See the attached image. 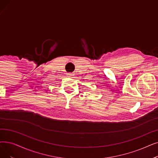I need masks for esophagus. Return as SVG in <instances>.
Listing matches in <instances>:
<instances>
[{
  "mask_svg": "<svg viewBox=\"0 0 158 158\" xmlns=\"http://www.w3.org/2000/svg\"><path fill=\"white\" fill-rule=\"evenodd\" d=\"M72 75H72V73H68V77H72Z\"/></svg>",
  "mask_w": 158,
  "mask_h": 158,
  "instance_id": "34e87169",
  "label": "esophagus"
}]
</instances>
